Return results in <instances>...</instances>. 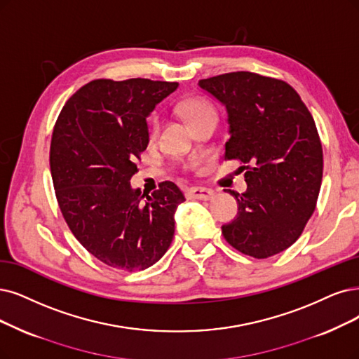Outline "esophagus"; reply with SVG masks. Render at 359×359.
<instances>
[{"instance_id":"esophagus-1","label":"esophagus","mask_w":359,"mask_h":359,"mask_svg":"<svg viewBox=\"0 0 359 359\" xmlns=\"http://www.w3.org/2000/svg\"><path fill=\"white\" fill-rule=\"evenodd\" d=\"M187 195L189 198H195V200H213L215 198V191L207 189V188H191L187 191Z\"/></svg>"}]
</instances>
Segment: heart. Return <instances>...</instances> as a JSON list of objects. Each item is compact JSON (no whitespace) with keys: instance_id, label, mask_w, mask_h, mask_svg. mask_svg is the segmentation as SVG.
<instances>
[{"instance_id":"obj_1","label":"heart","mask_w":359,"mask_h":359,"mask_svg":"<svg viewBox=\"0 0 359 359\" xmlns=\"http://www.w3.org/2000/svg\"><path fill=\"white\" fill-rule=\"evenodd\" d=\"M182 111L187 115V118L189 119L191 124H195L196 121H200L201 118L210 115V114H216V109L213 108V104L208 103L204 99H189L182 104ZM159 128H161V118L158 115H154L151 119V136L155 137Z\"/></svg>"}]
</instances>
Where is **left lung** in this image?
<instances>
[{
    "label": "left lung",
    "mask_w": 359,
    "mask_h": 359,
    "mask_svg": "<svg viewBox=\"0 0 359 359\" xmlns=\"http://www.w3.org/2000/svg\"><path fill=\"white\" fill-rule=\"evenodd\" d=\"M228 111L224 159L240 161L248 189L228 191L238 216L222 233L235 250L268 259L293 245L311 219L323 180V146L297 91L281 79L238 71L200 79Z\"/></svg>",
    "instance_id": "1"
}]
</instances>
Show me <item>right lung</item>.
<instances>
[{"mask_svg":"<svg viewBox=\"0 0 359 359\" xmlns=\"http://www.w3.org/2000/svg\"><path fill=\"white\" fill-rule=\"evenodd\" d=\"M179 83L93 79L69 97L53 128L50 170L65 222L90 255L127 272L152 266L175 235L184 201L172 182L151 195L130 179L149 142L148 116Z\"/></svg>","mask_w":359,"mask_h":359,"instance_id":"1","label":"right lung"}]
</instances>
